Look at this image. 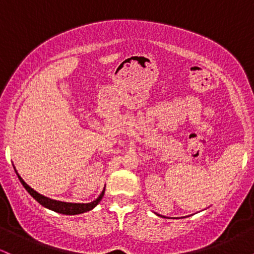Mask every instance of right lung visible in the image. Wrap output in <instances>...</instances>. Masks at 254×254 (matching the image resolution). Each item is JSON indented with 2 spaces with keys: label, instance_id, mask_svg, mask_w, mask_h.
<instances>
[{
  "label": "right lung",
  "instance_id": "right-lung-1",
  "mask_svg": "<svg viewBox=\"0 0 254 254\" xmlns=\"http://www.w3.org/2000/svg\"><path fill=\"white\" fill-rule=\"evenodd\" d=\"M17 178H19L20 183L24 185L26 191H27L28 193H30L38 203H40L43 206L50 209V210H54V211L60 212V214H64V215H77V214H82V212L92 210V209L94 208V206H97L99 202H100L101 198H103V196H104V192H105V190H104L100 193V196L97 198V199L93 200V202H90V203H86V204L84 203H65V202H60V200L50 199V198L42 196V194H39L38 192L34 191L33 189H31L30 186H28L27 184L22 180V178L20 177L19 174H17Z\"/></svg>",
  "mask_w": 254,
  "mask_h": 254
}]
</instances>
